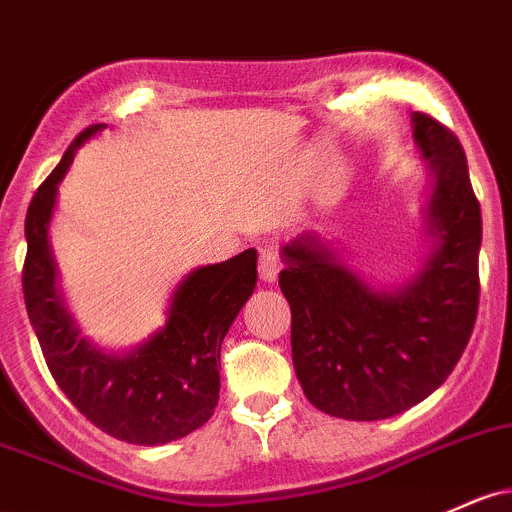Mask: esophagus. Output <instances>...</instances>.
I'll list each match as a JSON object with an SVG mask.
<instances>
[{"label":"esophagus","mask_w":512,"mask_h":512,"mask_svg":"<svg viewBox=\"0 0 512 512\" xmlns=\"http://www.w3.org/2000/svg\"><path fill=\"white\" fill-rule=\"evenodd\" d=\"M279 255L274 252V247H260V277L262 282H274L279 274Z\"/></svg>","instance_id":"obj_1"}]
</instances>
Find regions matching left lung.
I'll return each mask as SVG.
<instances>
[{
	"mask_svg": "<svg viewBox=\"0 0 512 512\" xmlns=\"http://www.w3.org/2000/svg\"><path fill=\"white\" fill-rule=\"evenodd\" d=\"M428 160L432 250L413 279L372 289L318 235L282 247L291 357L308 401L345 420H384L428 398L462 357L479 311L481 209L457 136L415 111Z\"/></svg>",
	"mask_w": 512,
	"mask_h": 512,
	"instance_id": "left-lung-1",
	"label": "left lung"
}]
</instances>
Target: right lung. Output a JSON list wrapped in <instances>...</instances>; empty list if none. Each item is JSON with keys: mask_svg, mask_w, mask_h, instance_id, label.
<instances>
[{"mask_svg": "<svg viewBox=\"0 0 512 512\" xmlns=\"http://www.w3.org/2000/svg\"><path fill=\"white\" fill-rule=\"evenodd\" d=\"M106 128H84L65 150L26 213L24 301L55 384L89 423L131 445L179 440L213 415L221 389V342L257 284V252L189 272L174 289L167 323L136 350L114 355L80 338L58 294L48 245L58 184L77 148Z\"/></svg>", "mask_w": 512, "mask_h": 512, "instance_id": "right-lung-1", "label": "right lung"}]
</instances>
